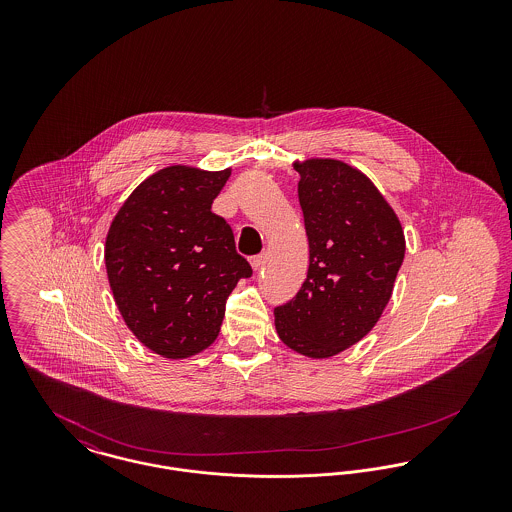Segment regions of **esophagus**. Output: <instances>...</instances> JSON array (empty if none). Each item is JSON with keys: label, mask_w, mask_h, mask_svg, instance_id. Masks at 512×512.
Here are the masks:
<instances>
[{"label": "esophagus", "mask_w": 512, "mask_h": 512, "mask_svg": "<svg viewBox=\"0 0 512 512\" xmlns=\"http://www.w3.org/2000/svg\"><path fill=\"white\" fill-rule=\"evenodd\" d=\"M249 263H251L253 270H259V268L263 267V263H265V257L263 255H255V257L249 259Z\"/></svg>", "instance_id": "esophagus-1"}]
</instances>
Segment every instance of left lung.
<instances>
[{"label": "left lung", "instance_id": "obj_1", "mask_svg": "<svg viewBox=\"0 0 512 512\" xmlns=\"http://www.w3.org/2000/svg\"><path fill=\"white\" fill-rule=\"evenodd\" d=\"M309 238V270L292 301L274 309L290 349L328 359L363 340L390 301L405 236L370 178L336 159L295 163Z\"/></svg>", "mask_w": 512, "mask_h": 512}]
</instances>
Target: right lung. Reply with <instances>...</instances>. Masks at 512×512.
<instances>
[{"label": "right lung", "instance_id": "1", "mask_svg": "<svg viewBox=\"0 0 512 512\" xmlns=\"http://www.w3.org/2000/svg\"><path fill=\"white\" fill-rule=\"evenodd\" d=\"M230 169L172 165L122 203L105 240L115 303L132 334L165 359H186L217 340L228 295L253 270L232 228L211 211Z\"/></svg>", "mask_w": 512, "mask_h": 512}]
</instances>
